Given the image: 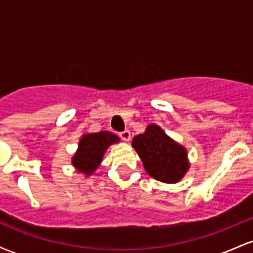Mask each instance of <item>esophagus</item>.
I'll use <instances>...</instances> for the list:
<instances>
[{"label":"esophagus","mask_w":253,"mask_h":253,"mask_svg":"<svg viewBox=\"0 0 253 253\" xmlns=\"http://www.w3.org/2000/svg\"><path fill=\"white\" fill-rule=\"evenodd\" d=\"M119 135H120V138L123 139L124 141H129L130 140V132L128 129L124 130V132H121Z\"/></svg>","instance_id":"1"}]
</instances>
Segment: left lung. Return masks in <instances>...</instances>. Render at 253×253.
I'll use <instances>...</instances> for the list:
<instances>
[{
  "mask_svg": "<svg viewBox=\"0 0 253 253\" xmlns=\"http://www.w3.org/2000/svg\"><path fill=\"white\" fill-rule=\"evenodd\" d=\"M132 146L140 157L145 171L157 181L173 184L189 170L187 149L158 125L150 124L143 134L135 135Z\"/></svg>",
  "mask_w": 253,
  "mask_h": 253,
  "instance_id": "8db88e82",
  "label": "left lung"
}]
</instances>
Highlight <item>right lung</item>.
<instances>
[{
    "mask_svg": "<svg viewBox=\"0 0 253 253\" xmlns=\"http://www.w3.org/2000/svg\"><path fill=\"white\" fill-rule=\"evenodd\" d=\"M120 138L108 130L97 133H84L81 136L78 149L71 158V164L77 172L85 177L91 176L100 167L104 153L110 145L117 144Z\"/></svg>",
    "mask_w": 253,
    "mask_h": 253,
    "instance_id": "right-lung-1",
    "label": "right lung"
}]
</instances>
